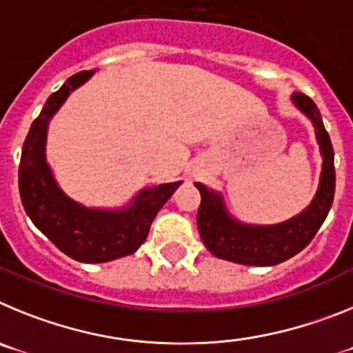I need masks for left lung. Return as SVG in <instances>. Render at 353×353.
<instances>
[{
  "label": "left lung",
  "instance_id": "8db88e82",
  "mask_svg": "<svg viewBox=\"0 0 353 353\" xmlns=\"http://www.w3.org/2000/svg\"><path fill=\"white\" fill-rule=\"evenodd\" d=\"M290 101L311 121L318 150L322 155V171L311 203L290 219L276 224H251L240 221L228 210L224 196L203 183L196 182L201 192L198 210V230L205 248L221 260L254 267H272L295 256L316 235L334 199L336 173L334 150L323 127L316 104L304 93H293Z\"/></svg>",
  "mask_w": 353,
  "mask_h": 353
}]
</instances>
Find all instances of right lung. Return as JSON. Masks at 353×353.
Segmentation results:
<instances>
[{
    "instance_id": "obj_1",
    "label": "right lung",
    "mask_w": 353,
    "mask_h": 353,
    "mask_svg": "<svg viewBox=\"0 0 353 353\" xmlns=\"http://www.w3.org/2000/svg\"><path fill=\"white\" fill-rule=\"evenodd\" d=\"M93 74L95 70H83L68 77L31 123L19 166V192L31 223L61 252L83 263H105L138 251L157 212L182 180L143 187L125 205L114 208L88 207L61 189L46 155L49 123L70 93Z\"/></svg>"
}]
</instances>
